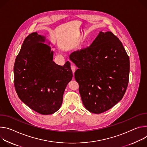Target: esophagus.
I'll list each match as a JSON object with an SVG mask.
<instances>
[{
    "instance_id": "1",
    "label": "esophagus",
    "mask_w": 147,
    "mask_h": 147,
    "mask_svg": "<svg viewBox=\"0 0 147 147\" xmlns=\"http://www.w3.org/2000/svg\"><path fill=\"white\" fill-rule=\"evenodd\" d=\"M71 69H72V72H73V74H74V72H75V70H76V67L74 65H71Z\"/></svg>"
}]
</instances>
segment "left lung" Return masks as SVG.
Segmentation results:
<instances>
[{"label": "left lung", "mask_w": 147, "mask_h": 147, "mask_svg": "<svg viewBox=\"0 0 147 147\" xmlns=\"http://www.w3.org/2000/svg\"><path fill=\"white\" fill-rule=\"evenodd\" d=\"M78 69L75 78L85 108L100 114L116 105L126 91L129 57L120 40L110 31H102L88 47L72 53Z\"/></svg>", "instance_id": "1"}]
</instances>
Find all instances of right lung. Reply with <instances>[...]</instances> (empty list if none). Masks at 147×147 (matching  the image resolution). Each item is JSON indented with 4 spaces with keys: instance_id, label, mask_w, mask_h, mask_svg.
<instances>
[{
    "instance_id": "right-lung-1",
    "label": "right lung",
    "mask_w": 147,
    "mask_h": 147,
    "mask_svg": "<svg viewBox=\"0 0 147 147\" xmlns=\"http://www.w3.org/2000/svg\"><path fill=\"white\" fill-rule=\"evenodd\" d=\"M45 40L36 32L25 38L14 65V84L24 103L47 115L60 108L73 75L69 61L60 66L53 61L50 47L41 43Z\"/></svg>"
}]
</instances>
